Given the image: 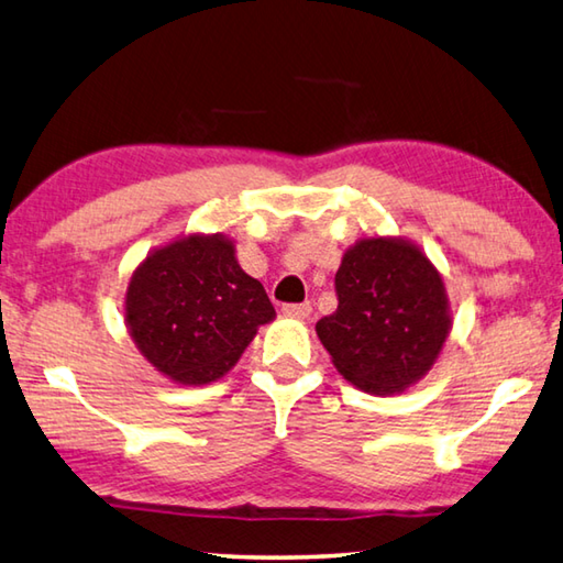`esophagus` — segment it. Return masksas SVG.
<instances>
[{
  "instance_id": "1",
  "label": "esophagus",
  "mask_w": 563,
  "mask_h": 563,
  "mask_svg": "<svg viewBox=\"0 0 563 563\" xmlns=\"http://www.w3.org/2000/svg\"><path fill=\"white\" fill-rule=\"evenodd\" d=\"M283 312H285V314H290V317H298V320H305V317H310V312H312V305H310V302L283 305Z\"/></svg>"
}]
</instances>
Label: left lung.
<instances>
[{"instance_id": "8db88e82", "label": "left lung", "mask_w": 563, "mask_h": 563, "mask_svg": "<svg viewBox=\"0 0 563 563\" xmlns=\"http://www.w3.org/2000/svg\"><path fill=\"white\" fill-rule=\"evenodd\" d=\"M336 310L317 336L346 382L398 394L431 369L451 332L441 273L404 239H364L334 275Z\"/></svg>"}]
</instances>
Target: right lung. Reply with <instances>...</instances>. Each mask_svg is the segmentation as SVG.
I'll return each mask as SVG.
<instances>
[{
  "mask_svg": "<svg viewBox=\"0 0 563 563\" xmlns=\"http://www.w3.org/2000/svg\"><path fill=\"white\" fill-rule=\"evenodd\" d=\"M275 317L263 285L221 233L172 241L132 273L125 322L142 356L179 384H209L239 362Z\"/></svg>",
  "mask_w": 563,
  "mask_h": 563,
  "instance_id": "right-lung-1",
  "label": "right lung"
}]
</instances>
